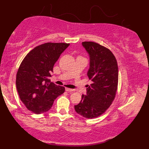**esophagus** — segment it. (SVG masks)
I'll return each mask as SVG.
<instances>
[{
    "label": "esophagus",
    "mask_w": 149,
    "mask_h": 149,
    "mask_svg": "<svg viewBox=\"0 0 149 149\" xmlns=\"http://www.w3.org/2000/svg\"><path fill=\"white\" fill-rule=\"evenodd\" d=\"M66 91H68V92H72V91H74V89H70V88H66Z\"/></svg>",
    "instance_id": "esophagus-1"
}]
</instances>
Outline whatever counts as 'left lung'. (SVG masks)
<instances>
[{
    "label": "left lung",
    "mask_w": 149,
    "mask_h": 149,
    "mask_svg": "<svg viewBox=\"0 0 149 149\" xmlns=\"http://www.w3.org/2000/svg\"><path fill=\"white\" fill-rule=\"evenodd\" d=\"M82 45L89 56L87 76L92 83L86 95L74 106L75 111L87 119L99 117L109 109L115 99L118 85V66L109 49L94 42L85 41Z\"/></svg>",
    "instance_id": "8db88e82"
}]
</instances>
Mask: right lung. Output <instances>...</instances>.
Returning a JSON list of instances; mask_svg holds the SVG:
<instances>
[{"label": "right lung", "mask_w": 149, "mask_h": 149, "mask_svg": "<svg viewBox=\"0 0 149 149\" xmlns=\"http://www.w3.org/2000/svg\"><path fill=\"white\" fill-rule=\"evenodd\" d=\"M70 45L47 42L30 51L22 61L16 76V87L22 102L35 114L51 109L65 88L51 82L53 68L62 52Z\"/></svg>", "instance_id": "1"}]
</instances>
